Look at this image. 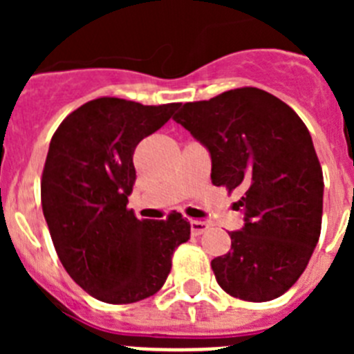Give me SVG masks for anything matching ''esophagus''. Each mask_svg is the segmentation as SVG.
I'll list each match as a JSON object with an SVG mask.
<instances>
[{"label": "esophagus", "mask_w": 354, "mask_h": 354, "mask_svg": "<svg viewBox=\"0 0 354 354\" xmlns=\"http://www.w3.org/2000/svg\"><path fill=\"white\" fill-rule=\"evenodd\" d=\"M189 225H192L193 236H200V234H204L205 230H207V227H209L205 221H200V220H192V221H189Z\"/></svg>", "instance_id": "34e87169"}]
</instances>
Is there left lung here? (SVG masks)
Returning a JSON list of instances; mask_svg holds the SVG:
<instances>
[{
	"instance_id": "8db88e82",
	"label": "left lung",
	"mask_w": 354,
	"mask_h": 354,
	"mask_svg": "<svg viewBox=\"0 0 354 354\" xmlns=\"http://www.w3.org/2000/svg\"><path fill=\"white\" fill-rule=\"evenodd\" d=\"M174 120L207 149L212 184L243 192L236 209L245 225L228 232L230 252L211 262L220 287L245 301L282 296L321 234L323 170L306 126L278 97L252 86L187 102Z\"/></svg>"
}]
</instances>
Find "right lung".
<instances>
[{
	"instance_id": "right-lung-1",
	"label": "right lung",
	"mask_w": 354,
	"mask_h": 354,
	"mask_svg": "<svg viewBox=\"0 0 354 354\" xmlns=\"http://www.w3.org/2000/svg\"><path fill=\"white\" fill-rule=\"evenodd\" d=\"M179 106L93 99L72 111L49 143L40 195L53 245L72 280L104 303L126 305L158 292L174 250L189 239L192 225L179 212L140 221L127 209L134 149Z\"/></svg>"
}]
</instances>
